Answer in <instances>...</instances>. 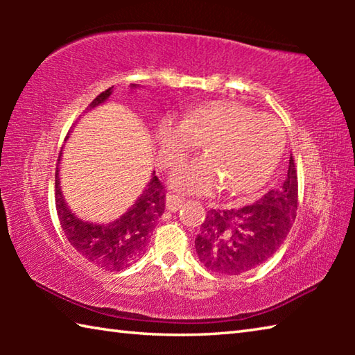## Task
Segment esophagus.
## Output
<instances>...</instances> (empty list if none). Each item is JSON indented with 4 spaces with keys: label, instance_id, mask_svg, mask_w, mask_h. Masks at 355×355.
I'll use <instances>...</instances> for the list:
<instances>
[{
    "label": "esophagus",
    "instance_id": "obj_1",
    "mask_svg": "<svg viewBox=\"0 0 355 355\" xmlns=\"http://www.w3.org/2000/svg\"><path fill=\"white\" fill-rule=\"evenodd\" d=\"M183 199L178 196H173V194H167L166 197V208L169 209V211H177L178 208H182L183 205Z\"/></svg>",
    "mask_w": 355,
    "mask_h": 355
}]
</instances>
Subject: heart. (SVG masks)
Wrapping results in <instances>:
<instances>
[{
    "label": "heart",
    "mask_w": 355,
    "mask_h": 355,
    "mask_svg": "<svg viewBox=\"0 0 355 355\" xmlns=\"http://www.w3.org/2000/svg\"><path fill=\"white\" fill-rule=\"evenodd\" d=\"M161 163L173 167L203 144L205 156L172 173V188L211 194L224 186L248 194L266 182L284 150L277 120L238 101H211L191 111L183 122L166 119L156 130Z\"/></svg>",
    "instance_id": "b5f03b06"
}]
</instances>
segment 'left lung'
I'll return each instance as SVG.
<instances>
[{
	"label": "left lung",
	"mask_w": 355,
	"mask_h": 355,
	"mask_svg": "<svg viewBox=\"0 0 355 355\" xmlns=\"http://www.w3.org/2000/svg\"><path fill=\"white\" fill-rule=\"evenodd\" d=\"M297 211L294 158L284 180L260 200L241 208L209 209L196 238L199 260L209 271L239 275L269 260L290 233Z\"/></svg>",
	"instance_id": "left-lung-1"
}]
</instances>
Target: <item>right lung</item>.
<instances>
[{"instance_id":"1","label":"right lung","mask_w":355,"mask_h":355,"mask_svg":"<svg viewBox=\"0 0 355 355\" xmlns=\"http://www.w3.org/2000/svg\"><path fill=\"white\" fill-rule=\"evenodd\" d=\"M131 87H137V84H131ZM111 94L112 87L106 89L92 100L87 110L105 103ZM61 155L59 153L58 161H61ZM55 186L56 211L65 238L86 260L111 272L128 268L146 252L150 233L153 232L166 208V191L155 172L128 211L110 224H94L76 218L64 200L59 184V163L56 166Z\"/></svg>"}]
</instances>
